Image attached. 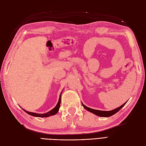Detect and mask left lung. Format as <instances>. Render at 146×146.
Masks as SVG:
<instances>
[{
    "mask_svg": "<svg viewBox=\"0 0 146 146\" xmlns=\"http://www.w3.org/2000/svg\"><path fill=\"white\" fill-rule=\"evenodd\" d=\"M127 101L125 102V103L123 104H122L121 106H120V107L117 108L113 110H112V111H99V110H96V109H91L90 108H88L87 106H86L85 105H84V104L82 103V106L83 107H84L86 111H88L90 112H92L94 114H95V115H98V116H100V117H111L113 115H114V114L116 113L117 112H119L120 110L123 107V106L126 104V103H127Z\"/></svg>",
    "mask_w": 146,
    "mask_h": 146,
    "instance_id": "1",
    "label": "left lung"
}]
</instances>
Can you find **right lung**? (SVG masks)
Returning <instances> with one entry per match:
<instances>
[{
    "instance_id": "1",
    "label": "right lung",
    "mask_w": 146,
    "mask_h": 146,
    "mask_svg": "<svg viewBox=\"0 0 146 146\" xmlns=\"http://www.w3.org/2000/svg\"><path fill=\"white\" fill-rule=\"evenodd\" d=\"M61 93L62 92L60 93V98H59V101L58 102V103L56 104V106H55V107L50 111L49 112L45 113H34V112H28L26 111L24 109H23V110L24 111H25L27 113H28L29 115H32L34 117H48L50 116H52V115H54L55 114L57 113V112L59 111V109H60V103H61Z\"/></svg>"
}]
</instances>
